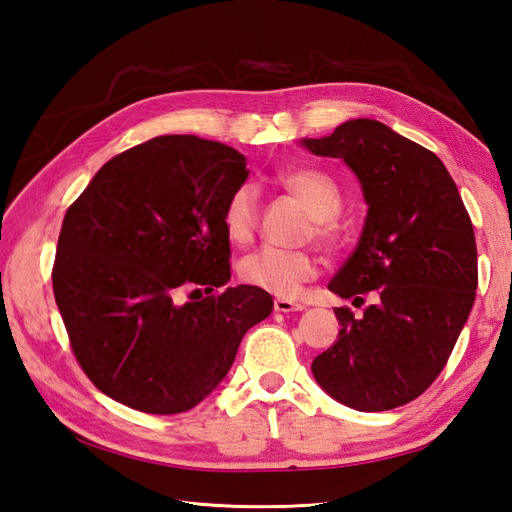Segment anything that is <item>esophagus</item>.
Instances as JSON below:
<instances>
[{
  "instance_id": "1",
  "label": "esophagus",
  "mask_w": 512,
  "mask_h": 512,
  "mask_svg": "<svg viewBox=\"0 0 512 512\" xmlns=\"http://www.w3.org/2000/svg\"><path fill=\"white\" fill-rule=\"evenodd\" d=\"M273 307H275V312H284V314L286 312H301V309H305L303 303L292 301V299H275Z\"/></svg>"
}]
</instances>
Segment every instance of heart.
I'll return each instance as SVG.
<instances>
[{"mask_svg":"<svg viewBox=\"0 0 512 512\" xmlns=\"http://www.w3.org/2000/svg\"><path fill=\"white\" fill-rule=\"evenodd\" d=\"M275 181L309 213L305 237L333 245L337 241L335 218L344 205L342 185L337 179L322 168L294 166L280 170ZM222 224L232 243L247 245L254 239L258 228V203L250 185H239L230 192L222 209ZM316 271L318 262L307 250L260 247L239 262V277L247 286L277 294L282 299L297 297L301 286L314 280Z\"/></svg>","mask_w":512,"mask_h":512,"instance_id":"b5f03b06","label":"heart"}]
</instances>
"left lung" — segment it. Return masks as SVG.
Segmentation results:
<instances>
[{
	"label": "left lung",
	"mask_w": 512,
	"mask_h": 512,
	"mask_svg": "<svg viewBox=\"0 0 512 512\" xmlns=\"http://www.w3.org/2000/svg\"><path fill=\"white\" fill-rule=\"evenodd\" d=\"M359 177L367 220L329 290L365 301L361 318L335 307L337 342L312 371L333 399L361 412L406 406L440 376L474 305L478 260L472 220L436 153L376 119H352L331 136L303 138Z\"/></svg>",
	"instance_id": "left-lung-1"
}]
</instances>
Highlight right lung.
<instances>
[{
  "label": "right lung",
  "mask_w": 512,
  "mask_h": 512,
  "mask_svg": "<svg viewBox=\"0 0 512 512\" xmlns=\"http://www.w3.org/2000/svg\"><path fill=\"white\" fill-rule=\"evenodd\" d=\"M247 173L243 153L224 143L156 136L108 160L68 207L55 301L76 361L119 404L147 414L194 408L271 314L269 292L224 288L222 209ZM183 289L193 290L185 304Z\"/></svg>",
  "instance_id": "right-lung-1"
}]
</instances>
